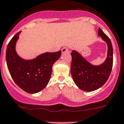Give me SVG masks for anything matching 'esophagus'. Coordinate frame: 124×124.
<instances>
[{"label": "esophagus", "mask_w": 124, "mask_h": 124, "mask_svg": "<svg viewBox=\"0 0 124 124\" xmlns=\"http://www.w3.org/2000/svg\"><path fill=\"white\" fill-rule=\"evenodd\" d=\"M62 53H65V52H69L68 48H67V47H62Z\"/></svg>", "instance_id": "obj_1"}]
</instances>
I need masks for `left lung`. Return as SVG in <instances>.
<instances>
[{
    "mask_svg": "<svg viewBox=\"0 0 124 124\" xmlns=\"http://www.w3.org/2000/svg\"><path fill=\"white\" fill-rule=\"evenodd\" d=\"M98 35L107 44V57L102 64L94 66L85 60L80 54L72 51L70 71L73 81L84 91L97 90L106 83L113 67V47L111 41L99 28Z\"/></svg>",
    "mask_w": 124,
    "mask_h": 124,
    "instance_id": "1",
    "label": "left lung"
}]
</instances>
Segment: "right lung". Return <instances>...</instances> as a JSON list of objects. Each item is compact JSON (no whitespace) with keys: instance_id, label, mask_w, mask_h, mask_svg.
<instances>
[{"instance_id":"right-lung-1","label":"right lung","mask_w":124,"mask_h":124,"mask_svg":"<svg viewBox=\"0 0 124 124\" xmlns=\"http://www.w3.org/2000/svg\"><path fill=\"white\" fill-rule=\"evenodd\" d=\"M20 32L17 33L7 46V66L12 78L19 87L29 93H35L47 85L52 66L59 59L62 51L46 52L30 60L23 59L16 51V44Z\"/></svg>"}]
</instances>
